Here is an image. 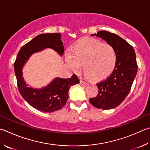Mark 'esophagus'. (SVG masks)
Returning <instances> with one entry per match:
<instances>
[{
    "mask_svg": "<svg viewBox=\"0 0 150 150\" xmlns=\"http://www.w3.org/2000/svg\"><path fill=\"white\" fill-rule=\"evenodd\" d=\"M80 84H81V85H86L87 83L85 82V81H84L83 80H81L80 81Z\"/></svg>",
    "mask_w": 150,
    "mask_h": 150,
    "instance_id": "1",
    "label": "esophagus"
}]
</instances>
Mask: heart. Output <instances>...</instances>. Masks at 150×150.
Wrapping results in <instances>:
<instances>
[{"mask_svg":"<svg viewBox=\"0 0 150 150\" xmlns=\"http://www.w3.org/2000/svg\"><path fill=\"white\" fill-rule=\"evenodd\" d=\"M66 62L75 71L82 67L85 74L94 79L105 77L112 71L116 62L115 49L93 38H83L66 54Z\"/></svg>","mask_w":150,"mask_h":150,"instance_id":"b5f03b06","label":"heart"}]
</instances>
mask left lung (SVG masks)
Returning a JSON list of instances; mask_svg holds the SVG:
<instances>
[{
    "label": "left lung",
    "instance_id": "1",
    "mask_svg": "<svg viewBox=\"0 0 150 150\" xmlns=\"http://www.w3.org/2000/svg\"><path fill=\"white\" fill-rule=\"evenodd\" d=\"M91 36L102 38L112 46L116 53L112 73L96 84L98 94L89 100L94 107L110 110L121 104L129 93L138 71L136 54L132 46L116 34L100 31Z\"/></svg>",
    "mask_w": 150,
    "mask_h": 150
}]
</instances>
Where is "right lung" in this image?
I'll return each instance as SVG.
<instances>
[{
  "mask_svg": "<svg viewBox=\"0 0 150 150\" xmlns=\"http://www.w3.org/2000/svg\"><path fill=\"white\" fill-rule=\"evenodd\" d=\"M50 48L62 56L64 47L59 33H45L37 35L31 41L23 45L18 54L13 64L17 79L19 91L24 100L33 108L44 112L58 111L66 105L68 99V92L71 86L79 83L75 74L69 79L56 78L47 86L41 89L28 87L22 77V69L33 54Z\"/></svg>",
  "mask_w": 150,
  "mask_h": 150,
  "instance_id": "add662e5",
  "label": "right lung"
}]
</instances>
